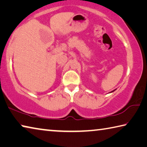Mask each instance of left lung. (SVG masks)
<instances>
[{"mask_svg":"<svg viewBox=\"0 0 147 147\" xmlns=\"http://www.w3.org/2000/svg\"><path fill=\"white\" fill-rule=\"evenodd\" d=\"M113 91H114V90H113ZM113 91H112V92H113Z\"/></svg>","mask_w":147,"mask_h":147,"instance_id":"1","label":"left lung"}]
</instances>
